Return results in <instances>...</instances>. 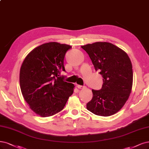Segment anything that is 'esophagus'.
<instances>
[{
	"label": "esophagus",
	"instance_id": "esophagus-1",
	"mask_svg": "<svg viewBox=\"0 0 149 149\" xmlns=\"http://www.w3.org/2000/svg\"><path fill=\"white\" fill-rule=\"evenodd\" d=\"M77 87H78V89H82V88H84V86H81V85H77Z\"/></svg>",
	"mask_w": 149,
	"mask_h": 149
}]
</instances>
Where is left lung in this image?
Returning <instances> with one entry per match:
<instances>
[{
  "label": "left lung",
  "mask_w": 149,
  "mask_h": 149,
  "mask_svg": "<svg viewBox=\"0 0 149 149\" xmlns=\"http://www.w3.org/2000/svg\"><path fill=\"white\" fill-rule=\"evenodd\" d=\"M88 54L95 70L103 77L99 91L92 89V100L86 105L95 115L109 116L124 106L132 87V66L129 56L111 43L97 42L81 46Z\"/></svg>",
  "instance_id": "8db88e82"
}]
</instances>
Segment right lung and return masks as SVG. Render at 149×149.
<instances>
[{
  "label": "right lung",
  "mask_w": 149,
  "mask_h": 149,
  "mask_svg": "<svg viewBox=\"0 0 149 149\" xmlns=\"http://www.w3.org/2000/svg\"><path fill=\"white\" fill-rule=\"evenodd\" d=\"M71 46L50 42L34 49L20 68L22 95L35 113L42 117L54 115L63 109L74 86L63 81V60Z\"/></svg>",
  "instance_id": "add662e5"
}]
</instances>
